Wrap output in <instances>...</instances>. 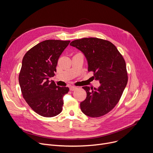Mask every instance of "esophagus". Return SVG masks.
<instances>
[{
    "mask_svg": "<svg viewBox=\"0 0 153 153\" xmlns=\"http://www.w3.org/2000/svg\"><path fill=\"white\" fill-rule=\"evenodd\" d=\"M69 89H70L71 91H75L76 89H77V87H75V86H71V87H70Z\"/></svg>",
    "mask_w": 153,
    "mask_h": 153,
    "instance_id": "34e87169",
    "label": "esophagus"
}]
</instances>
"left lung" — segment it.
<instances>
[{"mask_svg":"<svg viewBox=\"0 0 153 153\" xmlns=\"http://www.w3.org/2000/svg\"><path fill=\"white\" fill-rule=\"evenodd\" d=\"M85 55L88 70L98 80V89L84 86L87 97L81 109L87 116L96 118L108 114L118 103L128 82L125 61L110 42L97 38H84L70 43Z\"/></svg>","mask_w":153,"mask_h":153,"instance_id":"obj_1","label":"left lung"}]
</instances>
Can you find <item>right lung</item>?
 <instances>
[{"instance_id": "obj_1", "label": "right lung", "mask_w": 153, "mask_h": 153, "mask_svg": "<svg viewBox=\"0 0 153 153\" xmlns=\"http://www.w3.org/2000/svg\"><path fill=\"white\" fill-rule=\"evenodd\" d=\"M70 41L48 39L29 50L22 60L19 81L23 97L31 108L44 117L59 114L63 96L69 89L49 78L54 76L59 56Z\"/></svg>"}]
</instances>
